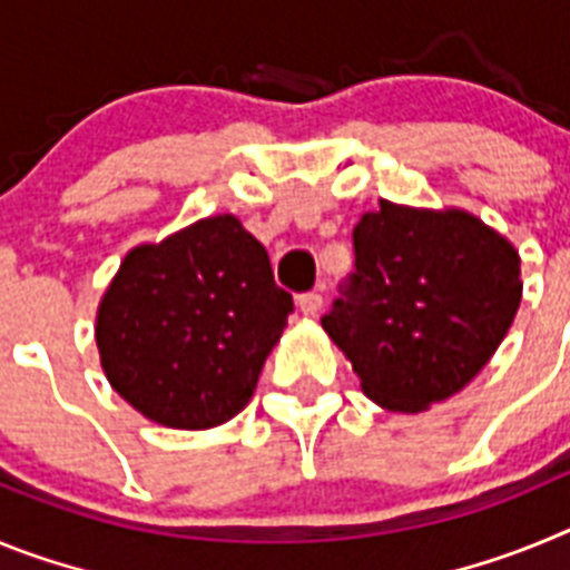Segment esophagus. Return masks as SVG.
I'll use <instances>...</instances> for the list:
<instances>
[{
    "mask_svg": "<svg viewBox=\"0 0 570 570\" xmlns=\"http://www.w3.org/2000/svg\"><path fill=\"white\" fill-rule=\"evenodd\" d=\"M322 294L320 291H305V294H299V299H296V305H299V311L305 316H316L322 311Z\"/></svg>",
    "mask_w": 570,
    "mask_h": 570,
    "instance_id": "obj_1",
    "label": "esophagus"
}]
</instances>
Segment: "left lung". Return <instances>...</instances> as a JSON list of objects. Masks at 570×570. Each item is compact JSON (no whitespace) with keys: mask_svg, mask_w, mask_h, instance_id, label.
Wrapping results in <instances>:
<instances>
[{"mask_svg":"<svg viewBox=\"0 0 570 570\" xmlns=\"http://www.w3.org/2000/svg\"><path fill=\"white\" fill-rule=\"evenodd\" d=\"M351 236L354 271L322 328L387 411L416 414L454 396L511 328L522 299L520 254L476 216L385 199Z\"/></svg>","mask_w":570,"mask_h":570,"instance_id":"left-lung-1","label":"left lung"}]
</instances>
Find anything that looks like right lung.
I'll return each mask as SVG.
<instances>
[{
    "mask_svg": "<svg viewBox=\"0 0 570 570\" xmlns=\"http://www.w3.org/2000/svg\"><path fill=\"white\" fill-rule=\"evenodd\" d=\"M291 311L265 245L210 216L125 256L99 305V356L136 411L199 431L248 405Z\"/></svg>",
    "mask_w": 570,
    "mask_h": 570,
    "instance_id": "add662e5",
    "label": "right lung"
}]
</instances>
